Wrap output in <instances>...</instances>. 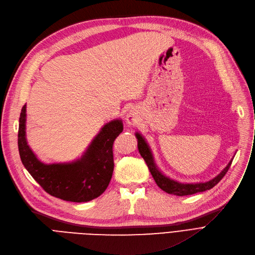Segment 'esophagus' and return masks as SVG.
Listing matches in <instances>:
<instances>
[{"mask_svg": "<svg viewBox=\"0 0 255 255\" xmlns=\"http://www.w3.org/2000/svg\"><path fill=\"white\" fill-rule=\"evenodd\" d=\"M138 118H137V115L134 114L132 111H129L128 114H127V124L129 125V126H132L137 123Z\"/></svg>", "mask_w": 255, "mask_h": 255, "instance_id": "1", "label": "esophagus"}]
</instances>
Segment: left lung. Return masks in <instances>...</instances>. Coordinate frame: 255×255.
<instances>
[{
	"instance_id": "obj_1",
	"label": "left lung",
	"mask_w": 255,
	"mask_h": 255,
	"mask_svg": "<svg viewBox=\"0 0 255 255\" xmlns=\"http://www.w3.org/2000/svg\"><path fill=\"white\" fill-rule=\"evenodd\" d=\"M134 136H136V138L138 140L139 152H140L141 156L144 158L145 162L147 163V167H148L149 171H150V173H151V175L154 179V181L156 182L158 187L161 188L163 191H166L170 194H175V196H179V197L189 196V194L205 191V190L211 189L212 187H214L223 178V176L227 174V172L229 171V169L231 167L232 161L234 159V157H233L230 160V162L227 164V167L224 168L217 176L210 179L209 181L194 182V183L180 182V181L175 180V179L170 178L167 175H164L159 170V168L157 167V164L155 163L154 156H153L152 151H151V148H150V146L148 145L147 141L145 140V138L142 136V134L140 132L136 131V132H134Z\"/></svg>"
}]
</instances>
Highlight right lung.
<instances>
[{"label":"right lung","mask_w":255,"mask_h":255,"mask_svg":"<svg viewBox=\"0 0 255 255\" xmlns=\"http://www.w3.org/2000/svg\"><path fill=\"white\" fill-rule=\"evenodd\" d=\"M26 105L22 107L18 128V150L24 168L43 189L68 202L92 201L106 190L112 178V146L124 130L122 119L105 124L81 157L68 162L41 161L26 141Z\"/></svg>","instance_id":"obj_1"}]
</instances>
